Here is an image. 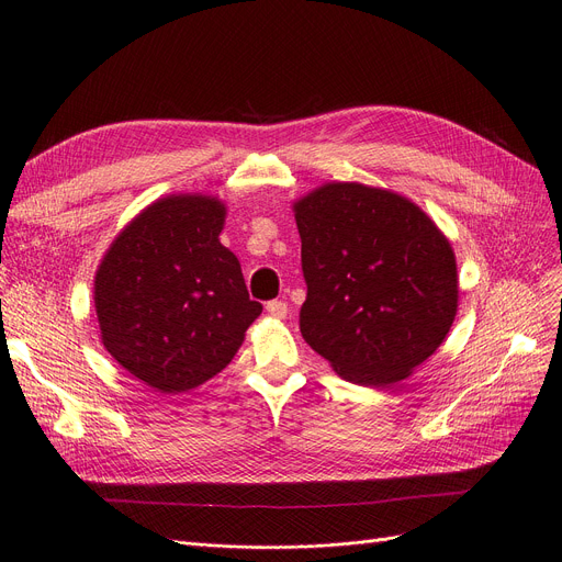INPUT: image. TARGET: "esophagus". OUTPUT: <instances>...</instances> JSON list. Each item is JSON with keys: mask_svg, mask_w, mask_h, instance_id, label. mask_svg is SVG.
Returning <instances> with one entry per match:
<instances>
[{"mask_svg": "<svg viewBox=\"0 0 562 562\" xmlns=\"http://www.w3.org/2000/svg\"><path fill=\"white\" fill-rule=\"evenodd\" d=\"M266 313L270 317H276V319H284L286 313H289V307H286L284 301H268L266 303Z\"/></svg>", "mask_w": 562, "mask_h": 562, "instance_id": "34e87169", "label": "esophagus"}]
</instances>
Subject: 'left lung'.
Listing matches in <instances>:
<instances>
[{"label":"left lung","mask_w":562,"mask_h":562,"mask_svg":"<svg viewBox=\"0 0 562 562\" xmlns=\"http://www.w3.org/2000/svg\"><path fill=\"white\" fill-rule=\"evenodd\" d=\"M307 296L301 334L347 382L384 389L442 345L459 307L447 236L409 199L326 182L294 203Z\"/></svg>","instance_id":"1"}]
</instances>
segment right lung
<instances>
[{"label":"right lung","instance_id":"add662e5","mask_svg":"<svg viewBox=\"0 0 562 562\" xmlns=\"http://www.w3.org/2000/svg\"><path fill=\"white\" fill-rule=\"evenodd\" d=\"M224 217L217 196L157 199L122 228L97 268L101 342L159 393L215 378L261 315L236 255L220 243Z\"/></svg>","mask_w":562,"mask_h":562}]
</instances>
